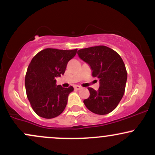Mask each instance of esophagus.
Listing matches in <instances>:
<instances>
[{
  "label": "esophagus",
  "instance_id": "34e87169",
  "mask_svg": "<svg viewBox=\"0 0 155 155\" xmlns=\"http://www.w3.org/2000/svg\"><path fill=\"white\" fill-rule=\"evenodd\" d=\"M74 89H75L76 90H81V87L80 86H79V85H75V86H74Z\"/></svg>",
  "mask_w": 155,
  "mask_h": 155
}]
</instances>
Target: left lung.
I'll list each match as a JSON object with an SVG mask.
<instances>
[{
  "instance_id": "left-lung-1",
  "label": "left lung",
  "mask_w": 155,
  "mask_h": 155,
  "mask_svg": "<svg viewBox=\"0 0 155 155\" xmlns=\"http://www.w3.org/2000/svg\"><path fill=\"white\" fill-rule=\"evenodd\" d=\"M77 54L100 81L97 90L88 87L90 97L84 104L96 114H107L115 109L123 97L127 78L123 60L118 53L106 46L79 49Z\"/></svg>"
}]
</instances>
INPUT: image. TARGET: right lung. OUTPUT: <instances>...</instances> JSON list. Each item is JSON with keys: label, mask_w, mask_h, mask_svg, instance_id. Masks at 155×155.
<instances>
[{"label": "right lung", "mask_w": 155, "mask_h": 155, "mask_svg": "<svg viewBox=\"0 0 155 155\" xmlns=\"http://www.w3.org/2000/svg\"><path fill=\"white\" fill-rule=\"evenodd\" d=\"M77 49L60 50L45 49L31 60L27 70L25 84L27 97L39 117L52 119L63 113L68 97L74 87L56 84V78L63 75L67 64Z\"/></svg>", "instance_id": "add662e5"}]
</instances>
